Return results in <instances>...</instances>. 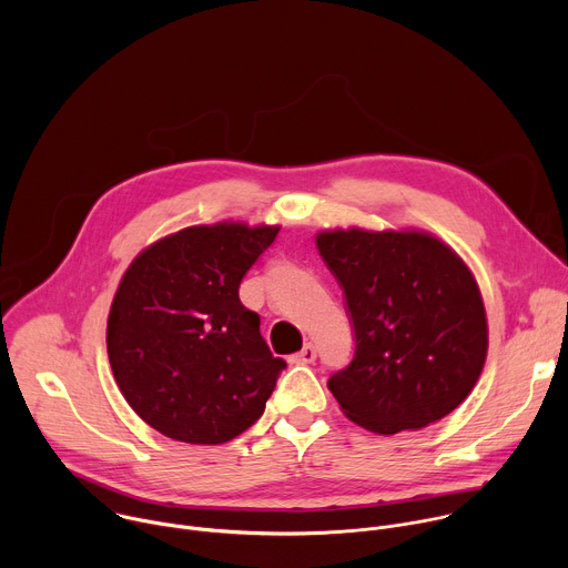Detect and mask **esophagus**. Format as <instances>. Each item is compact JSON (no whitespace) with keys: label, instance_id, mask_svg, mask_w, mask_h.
Instances as JSON below:
<instances>
[{"label":"esophagus","instance_id":"1","mask_svg":"<svg viewBox=\"0 0 568 568\" xmlns=\"http://www.w3.org/2000/svg\"><path fill=\"white\" fill-rule=\"evenodd\" d=\"M314 359H316V348H314V344H305V346L301 348V353L294 355V362H305V364H310V362H314Z\"/></svg>","mask_w":568,"mask_h":568}]
</instances>
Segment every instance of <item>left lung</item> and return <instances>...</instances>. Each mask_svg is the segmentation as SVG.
Segmentation results:
<instances>
[{
    "mask_svg": "<svg viewBox=\"0 0 568 568\" xmlns=\"http://www.w3.org/2000/svg\"><path fill=\"white\" fill-rule=\"evenodd\" d=\"M316 247L344 292L355 353L328 379L375 434L427 427L474 388L488 353L478 287L440 240L416 231H326Z\"/></svg>",
    "mask_w": 568,
    "mask_h": 568,
    "instance_id": "1",
    "label": "left lung"
}]
</instances>
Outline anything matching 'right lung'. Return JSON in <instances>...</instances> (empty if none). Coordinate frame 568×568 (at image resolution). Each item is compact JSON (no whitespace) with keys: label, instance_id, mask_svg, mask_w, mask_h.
<instances>
[{"label":"right lung","instance_id":"obj_1","mask_svg":"<svg viewBox=\"0 0 568 568\" xmlns=\"http://www.w3.org/2000/svg\"><path fill=\"white\" fill-rule=\"evenodd\" d=\"M278 226H191L128 267L108 318V357L130 407L152 429L220 445L265 412L285 362L240 303L242 278Z\"/></svg>","mask_w":568,"mask_h":568}]
</instances>
